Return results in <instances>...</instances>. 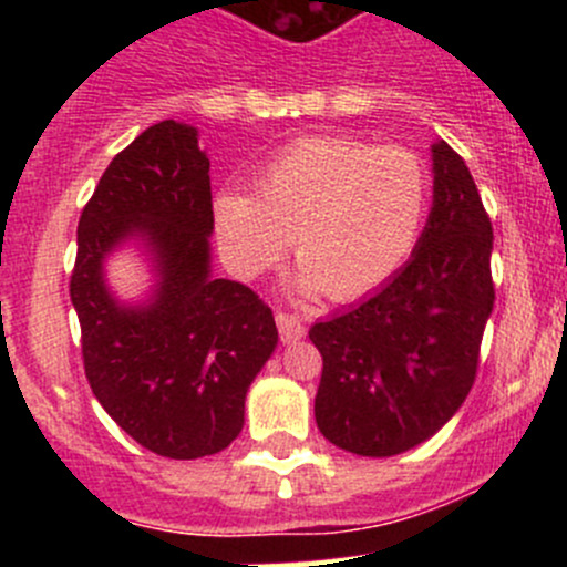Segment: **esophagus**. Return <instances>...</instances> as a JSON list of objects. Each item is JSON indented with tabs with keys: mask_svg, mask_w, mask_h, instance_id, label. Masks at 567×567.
<instances>
[{
	"mask_svg": "<svg viewBox=\"0 0 567 567\" xmlns=\"http://www.w3.org/2000/svg\"><path fill=\"white\" fill-rule=\"evenodd\" d=\"M274 318H277V329H279V337H282V342H293V340H299V337H305L307 329L296 312L277 310V316Z\"/></svg>",
	"mask_w": 567,
	"mask_h": 567,
	"instance_id": "esophagus-1",
	"label": "esophagus"
}]
</instances>
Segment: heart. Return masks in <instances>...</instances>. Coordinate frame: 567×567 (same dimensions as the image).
<instances>
[{"mask_svg": "<svg viewBox=\"0 0 567 567\" xmlns=\"http://www.w3.org/2000/svg\"><path fill=\"white\" fill-rule=\"evenodd\" d=\"M249 192L216 197V230L244 277L282 260L293 238L299 285L357 301L409 262L431 210V173L405 147L310 136L282 147Z\"/></svg>", "mask_w": 567, "mask_h": 567, "instance_id": "b5f03b06", "label": "heart"}]
</instances>
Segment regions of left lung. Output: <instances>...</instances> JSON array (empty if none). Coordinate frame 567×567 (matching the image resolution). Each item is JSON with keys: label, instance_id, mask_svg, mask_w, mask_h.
I'll use <instances>...</instances> for the list:
<instances>
[{"label": "left lung", "instance_id": "1", "mask_svg": "<svg viewBox=\"0 0 567 567\" xmlns=\"http://www.w3.org/2000/svg\"><path fill=\"white\" fill-rule=\"evenodd\" d=\"M433 208L411 260L362 305L320 320L316 422L348 453L390 458L431 439L477 379L494 310L488 210L447 142L433 145Z\"/></svg>", "mask_w": 567, "mask_h": 567}]
</instances>
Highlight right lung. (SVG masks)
I'll use <instances>...</instances> for the list:
<instances>
[{
  "label": "right lung",
  "mask_w": 567,
  "mask_h": 567,
  "mask_svg": "<svg viewBox=\"0 0 567 567\" xmlns=\"http://www.w3.org/2000/svg\"><path fill=\"white\" fill-rule=\"evenodd\" d=\"M208 169L188 125L162 120L142 131L84 205L71 271L90 390L134 442L175 461L221 453L241 433L249 384L277 346L271 307L208 274ZM134 231L152 241L163 271L145 311L117 308L100 271Z\"/></svg>",
  "instance_id": "1"
}]
</instances>
